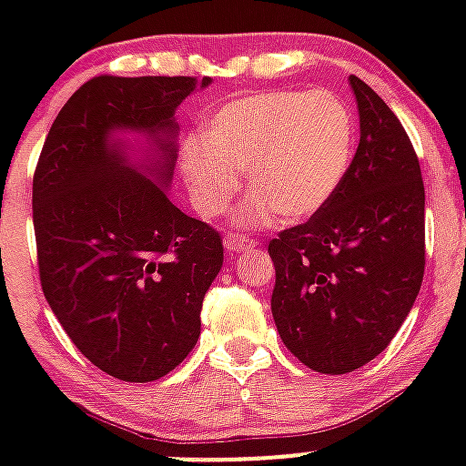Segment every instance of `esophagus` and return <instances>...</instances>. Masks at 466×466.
Instances as JSON below:
<instances>
[{
	"label": "esophagus",
	"instance_id": "34e87169",
	"mask_svg": "<svg viewBox=\"0 0 466 466\" xmlns=\"http://www.w3.org/2000/svg\"><path fill=\"white\" fill-rule=\"evenodd\" d=\"M251 247H256V241L251 239V237H244V234H237V232L227 234L225 237L227 251H234V254H237V251H244V248H251Z\"/></svg>",
	"mask_w": 466,
	"mask_h": 466
}]
</instances>
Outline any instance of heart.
<instances>
[{
  "label": "heart",
  "mask_w": 466,
  "mask_h": 466,
  "mask_svg": "<svg viewBox=\"0 0 466 466\" xmlns=\"http://www.w3.org/2000/svg\"><path fill=\"white\" fill-rule=\"evenodd\" d=\"M350 145V113L340 98L329 91H270L210 113L200 142L183 145L181 167L205 218H218L232 205L239 171H247L256 196L239 212L241 225L266 222L273 212L283 222H299L339 188Z\"/></svg>",
  "instance_id": "b5f03b06"
}]
</instances>
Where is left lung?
<instances>
[{
	"instance_id": "left-lung-1",
	"label": "left lung",
	"mask_w": 466,
	"mask_h": 466,
	"mask_svg": "<svg viewBox=\"0 0 466 466\" xmlns=\"http://www.w3.org/2000/svg\"><path fill=\"white\" fill-rule=\"evenodd\" d=\"M360 142L339 188L307 222L270 239V311L298 360L346 375L382 353L426 270V190L404 126L350 75Z\"/></svg>"
}]
</instances>
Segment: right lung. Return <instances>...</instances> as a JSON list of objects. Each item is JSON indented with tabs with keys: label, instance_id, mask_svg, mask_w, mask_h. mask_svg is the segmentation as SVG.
I'll return each mask as SVG.
<instances>
[{
	"label": "right lung",
	"instance_id": "add662e5",
	"mask_svg": "<svg viewBox=\"0 0 466 466\" xmlns=\"http://www.w3.org/2000/svg\"><path fill=\"white\" fill-rule=\"evenodd\" d=\"M210 76H113L82 84L57 113L33 174V229L46 299L79 353L123 382H155L193 350L222 268V237L164 193L174 113ZM113 129L156 137L135 167Z\"/></svg>",
	"mask_w": 466,
	"mask_h": 466
}]
</instances>
